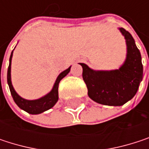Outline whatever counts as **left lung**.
I'll list each match as a JSON object with an SVG mask.
<instances>
[{"mask_svg": "<svg viewBox=\"0 0 149 149\" xmlns=\"http://www.w3.org/2000/svg\"><path fill=\"white\" fill-rule=\"evenodd\" d=\"M127 44V58L117 70L94 71L84 63L83 79L88 89V96L104 105L121 106L131 100L142 80L143 66L139 49L132 35L124 28H119Z\"/></svg>", "mask_w": 149, "mask_h": 149, "instance_id": "8db88e82", "label": "left lung"}]
</instances>
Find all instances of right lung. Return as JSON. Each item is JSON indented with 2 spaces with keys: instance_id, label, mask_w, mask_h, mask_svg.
Instances as JSON below:
<instances>
[{
  "instance_id": "obj_1",
  "label": "right lung",
  "mask_w": 149,
  "mask_h": 149,
  "mask_svg": "<svg viewBox=\"0 0 149 149\" xmlns=\"http://www.w3.org/2000/svg\"><path fill=\"white\" fill-rule=\"evenodd\" d=\"M12 57H13V52H12L10 58H9V66L8 68V84L10 92H11V95L14 98L15 104H17L21 109H23V110H25L27 113L32 114V115L40 114L45 110H48L49 109L52 108L58 100V84L63 77H65L70 72L71 66L58 75L52 91L48 94H46L45 96L39 98V99H36V100H26V99L22 98L21 97H19L16 93V91L12 85V82H11V60H12Z\"/></svg>"
}]
</instances>
